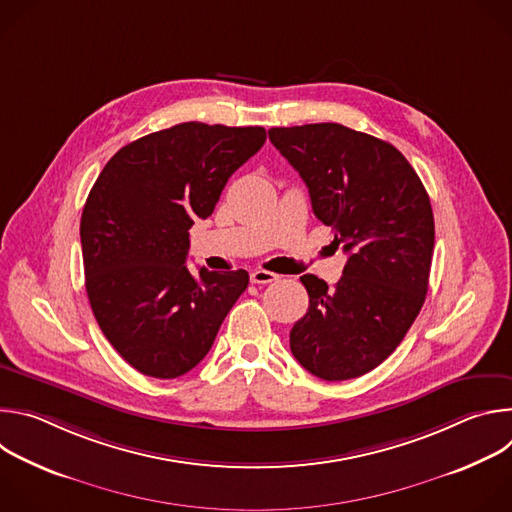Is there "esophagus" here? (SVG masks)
Instances as JSON below:
<instances>
[{"mask_svg": "<svg viewBox=\"0 0 512 512\" xmlns=\"http://www.w3.org/2000/svg\"><path fill=\"white\" fill-rule=\"evenodd\" d=\"M279 275L273 273V271H267V269H253L251 271V281L253 283H271L275 281Z\"/></svg>", "mask_w": 512, "mask_h": 512, "instance_id": "esophagus-1", "label": "esophagus"}]
</instances>
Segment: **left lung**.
Instances as JSON below:
<instances>
[{
  "mask_svg": "<svg viewBox=\"0 0 512 512\" xmlns=\"http://www.w3.org/2000/svg\"><path fill=\"white\" fill-rule=\"evenodd\" d=\"M269 139L348 255L334 287L300 277L310 306L289 348L324 381L356 379L399 346L425 302L435 239L429 196L395 145L369 133L310 123L271 127Z\"/></svg>",
  "mask_w": 512,
  "mask_h": 512,
  "instance_id": "8db88e82",
  "label": "left lung"
}]
</instances>
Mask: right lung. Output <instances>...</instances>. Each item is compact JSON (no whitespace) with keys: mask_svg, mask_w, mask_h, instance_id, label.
I'll list each match as a JSON object with an SVG mask.
<instances>
[{"mask_svg":"<svg viewBox=\"0 0 512 512\" xmlns=\"http://www.w3.org/2000/svg\"><path fill=\"white\" fill-rule=\"evenodd\" d=\"M263 127L188 121L121 148L81 216L85 285L111 346L148 377L176 379L210 350L249 273L186 267L190 229L265 143Z\"/></svg>","mask_w":512,"mask_h":512,"instance_id":"right-lung-1","label":"right lung"}]
</instances>
